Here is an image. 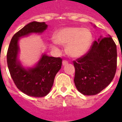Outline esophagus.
Listing matches in <instances>:
<instances>
[{"label":"esophagus","instance_id":"1","mask_svg":"<svg viewBox=\"0 0 122 122\" xmlns=\"http://www.w3.org/2000/svg\"><path fill=\"white\" fill-rule=\"evenodd\" d=\"M62 63H63V65H67V64H68V61H66V60H63Z\"/></svg>","mask_w":122,"mask_h":122}]
</instances>
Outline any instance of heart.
<instances>
[{
	"instance_id": "heart-1",
	"label": "heart",
	"mask_w": 122,
	"mask_h": 122,
	"mask_svg": "<svg viewBox=\"0 0 122 122\" xmlns=\"http://www.w3.org/2000/svg\"><path fill=\"white\" fill-rule=\"evenodd\" d=\"M56 42L66 45V52L73 57H79L86 53L92 44V33L87 29L63 28L54 35Z\"/></svg>"
}]
</instances>
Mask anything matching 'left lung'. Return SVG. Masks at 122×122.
Masks as SVG:
<instances>
[{"instance_id":"8db88e82","label":"left lung","mask_w":122,"mask_h":122,"mask_svg":"<svg viewBox=\"0 0 122 122\" xmlns=\"http://www.w3.org/2000/svg\"><path fill=\"white\" fill-rule=\"evenodd\" d=\"M74 84L81 93L94 95L110 84L117 66V49L108 35L94 41L85 55L73 61Z\"/></svg>"}]
</instances>
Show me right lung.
<instances>
[{"instance_id":"1","label":"right lung","mask_w":122,"mask_h":122,"mask_svg":"<svg viewBox=\"0 0 122 122\" xmlns=\"http://www.w3.org/2000/svg\"><path fill=\"white\" fill-rule=\"evenodd\" d=\"M47 27L45 22L29 23L13 36L7 51V64L13 81L21 92L31 97H42L49 93L61 68L62 59L44 54L35 67L25 69L17 59L18 41L30 33L44 32Z\"/></svg>"}]
</instances>
